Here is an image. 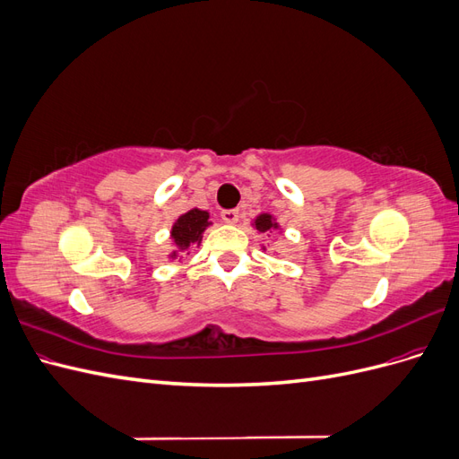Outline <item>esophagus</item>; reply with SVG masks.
<instances>
[{
  "mask_svg": "<svg viewBox=\"0 0 459 459\" xmlns=\"http://www.w3.org/2000/svg\"><path fill=\"white\" fill-rule=\"evenodd\" d=\"M221 220H224L226 224H238L239 211L238 208H228V211H221Z\"/></svg>",
  "mask_w": 459,
  "mask_h": 459,
  "instance_id": "34e87169",
  "label": "esophagus"
}]
</instances>
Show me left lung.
<instances>
[{"mask_svg":"<svg viewBox=\"0 0 459 459\" xmlns=\"http://www.w3.org/2000/svg\"><path fill=\"white\" fill-rule=\"evenodd\" d=\"M253 226H255L260 233H266V231H270V230H277V228H280V226H277V221L273 220L272 214H260V216H256Z\"/></svg>","mask_w":459,"mask_h":459,"instance_id":"8db88e82","label":"left lung"}]
</instances>
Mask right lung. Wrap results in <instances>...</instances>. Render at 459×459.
Wrapping results in <instances>:
<instances>
[{
  "label": "right lung",
  "instance_id": "1",
  "mask_svg": "<svg viewBox=\"0 0 459 459\" xmlns=\"http://www.w3.org/2000/svg\"><path fill=\"white\" fill-rule=\"evenodd\" d=\"M211 226L208 221V212L201 211V208H191L189 212L179 216L170 231V238L176 245V251H172L170 258H176L178 253L187 251V248L201 245L204 230Z\"/></svg>",
  "mask_w": 459,
  "mask_h": 459
}]
</instances>
